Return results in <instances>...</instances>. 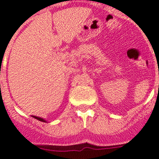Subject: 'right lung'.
I'll list each match as a JSON object with an SVG mask.
<instances>
[{"label":"right lung","instance_id":"1","mask_svg":"<svg viewBox=\"0 0 159 159\" xmlns=\"http://www.w3.org/2000/svg\"><path fill=\"white\" fill-rule=\"evenodd\" d=\"M33 117L34 118H35L36 120H39V121H42V122H46V121L44 120L43 118H40V117H38V116H33Z\"/></svg>","mask_w":159,"mask_h":159}]
</instances>
